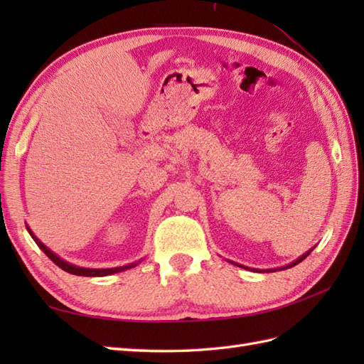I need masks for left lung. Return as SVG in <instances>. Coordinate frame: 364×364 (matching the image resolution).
Returning <instances> with one entry per match:
<instances>
[{"label": "left lung", "instance_id": "1", "mask_svg": "<svg viewBox=\"0 0 364 364\" xmlns=\"http://www.w3.org/2000/svg\"><path fill=\"white\" fill-rule=\"evenodd\" d=\"M308 253H310V252H308ZM308 253H305V255H304V257H300L299 259H296V261H294V262H291V264H289L288 267H292V266H296V264H299V262H300V261H304V259H305V258L308 257Z\"/></svg>", "mask_w": 364, "mask_h": 364}]
</instances>
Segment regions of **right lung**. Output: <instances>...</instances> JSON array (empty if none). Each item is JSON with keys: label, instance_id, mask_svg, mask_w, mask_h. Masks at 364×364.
I'll use <instances>...</instances> for the list:
<instances>
[{"label": "right lung", "instance_id": "right-lung-1", "mask_svg": "<svg viewBox=\"0 0 364 364\" xmlns=\"http://www.w3.org/2000/svg\"><path fill=\"white\" fill-rule=\"evenodd\" d=\"M28 231H29V235L33 236V239L36 241V244L41 247V250L46 255V257H48L54 264L56 266H59L60 269L63 270H65V272H68V274H73V275H82V277H103V275H111V274H117V272H122V270H125V269H129V267H133L134 264H128V266H123V267H114V269H86V267H78V266H73V264H68V262H65L64 259H60L58 255H54L50 249H46V247L38 241V239L33 235V231H31L29 228H28Z\"/></svg>", "mask_w": 364, "mask_h": 364}]
</instances>
